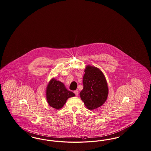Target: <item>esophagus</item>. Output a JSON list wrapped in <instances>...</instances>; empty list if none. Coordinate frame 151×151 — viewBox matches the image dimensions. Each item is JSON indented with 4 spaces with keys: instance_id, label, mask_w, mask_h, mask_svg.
<instances>
[{
    "instance_id": "esophagus-1",
    "label": "esophagus",
    "mask_w": 151,
    "mask_h": 151,
    "mask_svg": "<svg viewBox=\"0 0 151 151\" xmlns=\"http://www.w3.org/2000/svg\"><path fill=\"white\" fill-rule=\"evenodd\" d=\"M74 93L75 94V95L76 96H78V90H76V91H74Z\"/></svg>"
}]
</instances>
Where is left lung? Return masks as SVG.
Instances as JSON below:
<instances>
[{
  "label": "left lung",
  "mask_w": 151,
  "mask_h": 151,
  "mask_svg": "<svg viewBox=\"0 0 151 151\" xmlns=\"http://www.w3.org/2000/svg\"><path fill=\"white\" fill-rule=\"evenodd\" d=\"M83 83V89L80 96L89 110L101 107L107 100L108 85L102 72L97 67L88 65L85 69Z\"/></svg>",
  "instance_id": "1"
}]
</instances>
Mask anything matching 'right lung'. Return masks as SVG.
<instances>
[{
    "label": "right lung",
    "mask_w": 151,
    "mask_h": 151,
    "mask_svg": "<svg viewBox=\"0 0 151 151\" xmlns=\"http://www.w3.org/2000/svg\"><path fill=\"white\" fill-rule=\"evenodd\" d=\"M75 96L72 91H68L65 85L55 78L50 80L46 90V97L49 105L55 109H60L68 98Z\"/></svg>",
    "instance_id": "obj_1"
}]
</instances>
